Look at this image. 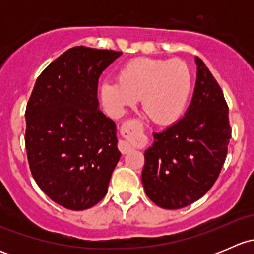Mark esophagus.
Segmentation results:
<instances>
[{
    "instance_id": "1",
    "label": "esophagus",
    "mask_w": 254,
    "mask_h": 254,
    "mask_svg": "<svg viewBox=\"0 0 254 254\" xmlns=\"http://www.w3.org/2000/svg\"><path fill=\"white\" fill-rule=\"evenodd\" d=\"M118 147H119L120 152L122 153H127L132 150L131 146H130L127 142H125L124 140H119V142H118Z\"/></svg>"
}]
</instances>
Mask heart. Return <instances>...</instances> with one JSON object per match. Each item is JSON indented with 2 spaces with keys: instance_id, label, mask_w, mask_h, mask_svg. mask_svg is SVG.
I'll return each instance as SVG.
<instances>
[{
  "instance_id": "heart-1",
  "label": "heart",
  "mask_w": 254,
  "mask_h": 254,
  "mask_svg": "<svg viewBox=\"0 0 254 254\" xmlns=\"http://www.w3.org/2000/svg\"><path fill=\"white\" fill-rule=\"evenodd\" d=\"M191 86L190 70L184 61L141 58L122 66L118 81L102 82L99 93L104 109L112 117H120L127 107L140 99L148 119L172 124L186 111Z\"/></svg>"
}]
</instances>
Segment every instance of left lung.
Wrapping results in <instances>:
<instances>
[{"label": "left lung", "mask_w": 254, "mask_h": 254, "mask_svg": "<svg viewBox=\"0 0 254 254\" xmlns=\"http://www.w3.org/2000/svg\"><path fill=\"white\" fill-rule=\"evenodd\" d=\"M196 82L186 115L145 151L141 181L148 198L163 209H181L214 186L231 139L229 107L217 81L198 56Z\"/></svg>", "instance_id": "8db88e82"}]
</instances>
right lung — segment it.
Listing matches in <instances>:
<instances>
[{
  "label": "right lung",
  "instance_id": "1",
  "mask_svg": "<svg viewBox=\"0 0 254 254\" xmlns=\"http://www.w3.org/2000/svg\"><path fill=\"white\" fill-rule=\"evenodd\" d=\"M120 51L75 47L37 78L25 109L30 172L59 205L86 210L106 196L120 152L115 123L98 109L99 76Z\"/></svg>",
  "mask_w": 254,
  "mask_h": 254
}]
</instances>
